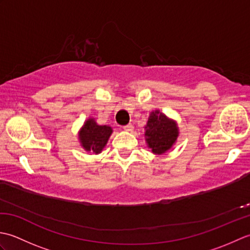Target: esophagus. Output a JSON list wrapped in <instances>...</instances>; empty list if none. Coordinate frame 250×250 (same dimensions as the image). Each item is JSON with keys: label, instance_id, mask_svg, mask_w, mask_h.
I'll list each match as a JSON object with an SVG mask.
<instances>
[{"label": "esophagus", "instance_id": "obj_1", "mask_svg": "<svg viewBox=\"0 0 250 250\" xmlns=\"http://www.w3.org/2000/svg\"><path fill=\"white\" fill-rule=\"evenodd\" d=\"M124 130L126 131V132H132V131H133V125H132L131 124L126 125L124 126Z\"/></svg>", "mask_w": 250, "mask_h": 250}]
</instances>
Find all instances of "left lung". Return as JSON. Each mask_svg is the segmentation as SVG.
I'll list each match as a JSON object with an SVG mask.
<instances>
[{"instance_id":"left-lung-1","label":"left lung","mask_w":250,"mask_h":250,"mask_svg":"<svg viewBox=\"0 0 250 250\" xmlns=\"http://www.w3.org/2000/svg\"><path fill=\"white\" fill-rule=\"evenodd\" d=\"M144 129L147 147L157 156L171 149L179 136L177 122L159 109L151 111Z\"/></svg>"}]
</instances>
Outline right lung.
<instances>
[{
  "label": "right lung",
  "instance_id": "add662e5",
  "mask_svg": "<svg viewBox=\"0 0 250 250\" xmlns=\"http://www.w3.org/2000/svg\"><path fill=\"white\" fill-rule=\"evenodd\" d=\"M113 133V128L107 125H99L95 118L89 117L78 131V141L84 151L95 155L102 152Z\"/></svg>",
  "mask_w": 250,
  "mask_h": 250
}]
</instances>
